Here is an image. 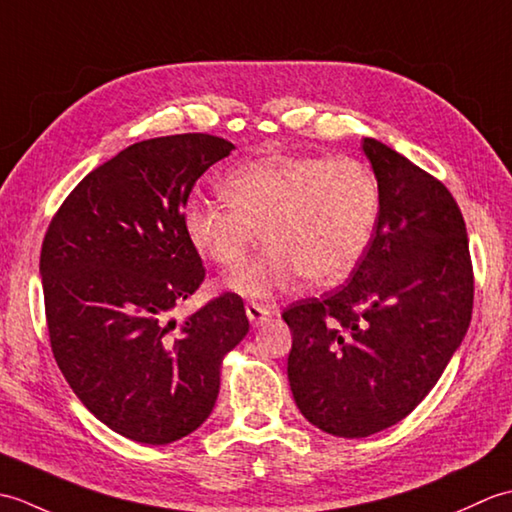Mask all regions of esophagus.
I'll list each match as a JSON object with an SVG mask.
<instances>
[{"label":"esophagus","instance_id":"34e87169","mask_svg":"<svg viewBox=\"0 0 512 512\" xmlns=\"http://www.w3.org/2000/svg\"><path fill=\"white\" fill-rule=\"evenodd\" d=\"M246 317H248V321L253 323V325H259V323H264L268 317H270V308H266V306H262V303H246Z\"/></svg>","mask_w":512,"mask_h":512}]
</instances>
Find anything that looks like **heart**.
<instances>
[{
    "instance_id": "obj_1",
    "label": "heart",
    "mask_w": 512,
    "mask_h": 512,
    "mask_svg": "<svg viewBox=\"0 0 512 512\" xmlns=\"http://www.w3.org/2000/svg\"><path fill=\"white\" fill-rule=\"evenodd\" d=\"M228 204L193 198L182 224L200 255L237 266L257 242L262 253L237 268L226 286L242 297L268 299L303 275L336 284L361 262L378 224L380 191L358 160L270 156L233 169L222 182Z\"/></svg>"
}]
</instances>
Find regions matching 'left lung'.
<instances>
[{"label": "left lung", "instance_id": "8db88e82", "mask_svg": "<svg viewBox=\"0 0 512 512\" xmlns=\"http://www.w3.org/2000/svg\"><path fill=\"white\" fill-rule=\"evenodd\" d=\"M363 154L380 191L372 244L341 288L281 314L297 407L339 438H367L409 416L473 312L469 237L449 189L376 138L363 140Z\"/></svg>", "mask_w": 512, "mask_h": 512}]
</instances>
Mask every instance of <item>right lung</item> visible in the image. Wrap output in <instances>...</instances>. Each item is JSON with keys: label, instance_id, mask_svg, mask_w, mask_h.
Masks as SVG:
<instances>
[{"label": "right lung", "instance_id": "add662e5", "mask_svg": "<svg viewBox=\"0 0 512 512\" xmlns=\"http://www.w3.org/2000/svg\"><path fill=\"white\" fill-rule=\"evenodd\" d=\"M233 149L209 134L127 147L76 184L43 239L52 354L94 418L134 442L169 444L198 429L220 394L224 356L248 332L233 292L171 317L204 279L182 209Z\"/></svg>", "mask_w": 512, "mask_h": 512}]
</instances>
